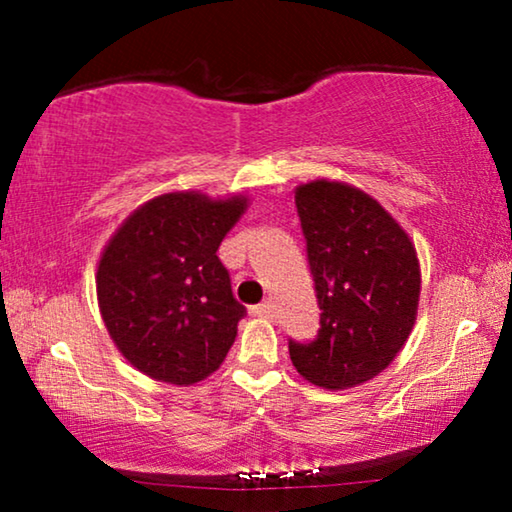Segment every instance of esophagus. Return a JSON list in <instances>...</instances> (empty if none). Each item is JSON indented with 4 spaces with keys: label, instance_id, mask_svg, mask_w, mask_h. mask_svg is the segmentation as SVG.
<instances>
[{
    "label": "esophagus",
    "instance_id": "esophagus-1",
    "mask_svg": "<svg viewBox=\"0 0 512 512\" xmlns=\"http://www.w3.org/2000/svg\"><path fill=\"white\" fill-rule=\"evenodd\" d=\"M272 312H275L272 300H265V303L251 307V314H254V317H272Z\"/></svg>",
    "mask_w": 512,
    "mask_h": 512
}]
</instances>
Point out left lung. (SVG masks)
Instances as JSON below:
<instances>
[{
    "instance_id": "1",
    "label": "left lung",
    "mask_w": 512,
    "mask_h": 512,
    "mask_svg": "<svg viewBox=\"0 0 512 512\" xmlns=\"http://www.w3.org/2000/svg\"><path fill=\"white\" fill-rule=\"evenodd\" d=\"M319 331L289 340L293 366L324 389H347L382 373L417 317L415 244L377 200L338 181L296 188Z\"/></svg>"
}]
</instances>
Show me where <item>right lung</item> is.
Returning a JSON list of instances; mask_svg holds the SVG:
<instances>
[{"mask_svg":"<svg viewBox=\"0 0 512 512\" xmlns=\"http://www.w3.org/2000/svg\"><path fill=\"white\" fill-rule=\"evenodd\" d=\"M247 198L165 193L137 209L97 265L104 326L137 370L193 384L226 359L247 310L216 256Z\"/></svg>","mask_w":512,"mask_h":512,"instance_id":"obj_1","label":"right lung"}]
</instances>
